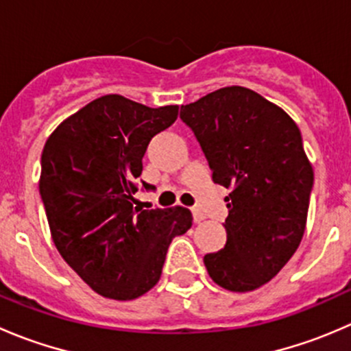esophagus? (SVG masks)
<instances>
[{"mask_svg":"<svg viewBox=\"0 0 351 351\" xmlns=\"http://www.w3.org/2000/svg\"><path fill=\"white\" fill-rule=\"evenodd\" d=\"M192 215H193V221H195V222H202L205 219V214L198 207L192 208Z\"/></svg>","mask_w":351,"mask_h":351,"instance_id":"obj_1","label":"esophagus"}]
</instances>
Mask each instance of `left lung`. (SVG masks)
I'll return each instance as SVG.
<instances>
[{
    "mask_svg": "<svg viewBox=\"0 0 351 351\" xmlns=\"http://www.w3.org/2000/svg\"><path fill=\"white\" fill-rule=\"evenodd\" d=\"M212 169L231 190L224 198L228 241L204 256L217 285L250 292L270 282L304 236L314 171L299 127L277 105L243 86H228L182 105Z\"/></svg>",
    "mask_w": 351,
    "mask_h": 351,
    "instance_id": "8db88e82",
    "label": "left lung"
}]
</instances>
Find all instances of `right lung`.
Instances as JSON below:
<instances>
[{
  "instance_id": "right-lung-1",
  "label": "right lung",
  "mask_w": 351,
  "mask_h": 351,
  "mask_svg": "<svg viewBox=\"0 0 351 351\" xmlns=\"http://www.w3.org/2000/svg\"><path fill=\"white\" fill-rule=\"evenodd\" d=\"M176 117L178 105L149 108L105 95L66 119L42 151L38 189L56 247L108 299L153 289L169 243L192 226L189 208L134 207L144 153Z\"/></svg>"
}]
</instances>
